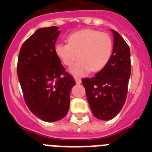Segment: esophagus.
<instances>
[{
  "label": "esophagus",
  "mask_w": 152,
  "mask_h": 152,
  "mask_svg": "<svg viewBox=\"0 0 152 152\" xmlns=\"http://www.w3.org/2000/svg\"><path fill=\"white\" fill-rule=\"evenodd\" d=\"M75 82H76V84H81V80H80V78H78V77H75Z\"/></svg>",
  "instance_id": "esophagus-1"
}]
</instances>
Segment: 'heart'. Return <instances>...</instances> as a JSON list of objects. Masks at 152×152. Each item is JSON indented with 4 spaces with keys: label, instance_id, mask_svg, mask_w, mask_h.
<instances>
[{
    "label": "heart",
    "instance_id": "heart-1",
    "mask_svg": "<svg viewBox=\"0 0 152 152\" xmlns=\"http://www.w3.org/2000/svg\"><path fill=\"white\" fill-rule=\"evenodd\" d=\"M113 49L112 38L106 33L85 29L72 33L68 43H58L55 53L66 66L75 64L70 72L75 77H82L90 71L99 72L105 67Z\"/></svg>",
    "mask_w": 152,
    "mask_h": 152
}]
</instances>
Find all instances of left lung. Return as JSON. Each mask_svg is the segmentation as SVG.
I'll return each instance as SVG.
<instances>
[{
    "label": "left lung",
    "mask_w": 152,
    "mask_h": 152,
    "mask_svg": "<svg viewBox=\"0 0 152 152\" xmlns=\"http://www.w3.org/2000/svg\"><path fill=\"white\" fill-rule=\"evenodd\" d=\"M111 31L113 49L110 58L94 77L82 79L93 115L105 121L115 117L123 108L131 75L129 47L116 31Z\"/></svg>",
    "instance_id": "obj_1"
}]
</instances>
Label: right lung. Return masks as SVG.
<instances>
[{"mask_svg": "<svg viewBox=\"0 0 152 152\" xmlns=\"http://www.w3.org/2000/svg\"><path fill=\"white\" fill-rule=\"evenodd\" d=\"M59 34L57 26L37 29L21 46L17 63L26 104L35 116L49 123L66 116L70 92L75 85L55 53Z\"/></svg>", "mask_w": 152, "mask_h": 152, "instance_id": "add662e5", "label": "right lung"}]
</instances>
